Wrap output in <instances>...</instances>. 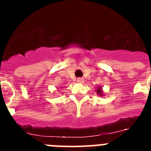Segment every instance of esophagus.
Instances as JSON below:
<instances>
[{"label":"esophagus","instance_id":"obj_1","mask_svg":"<svg viewBox=\"0 0 151 151\" xmlns=\"http://www.w3.org/2000/svg\"><path fill=\"white\" fill-rule=\"evenodd\" d=\"M77 82H78V83H82V82H84V79L82 78H77Z\"/></svg>","mask_w":151,"mask_h":151}]
</instances>
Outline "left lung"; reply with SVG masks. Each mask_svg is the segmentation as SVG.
Instances as JSON below:
<instances>
[{"mask_svg":"<svg viewBox=\"0 0 151 151\" xmlns=\"http://www.w3.org/2000/svg\"><path fill=\"white\" fill-rule=\"evenodd\" d=\"M97 94L99 96H103V91H102V88L99 87L97 89Z\"/></svg>","mask_w":151,"mask_h":151,"instance_id":"8db88e82","label":"left lung"}]
</instances>
